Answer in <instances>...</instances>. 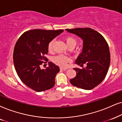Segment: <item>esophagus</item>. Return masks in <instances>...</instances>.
Listing matches in <instances>:
<instances>
[{
    "mask_svg": "<svg viewBox=\"0 0 122 122\" xmlns=\"http://www.w3.org/2000/svg\"><path fill=\"white\" fill-rule=\"evenodd\" d=\"M60 69H61V70H67V68H66V67H60Z\"/></svg>",
    "mask_w": 122,
    "mask_h": 122,
    "instance_id": "obj_1",
    "label": "esophagus"
}]
</instances>
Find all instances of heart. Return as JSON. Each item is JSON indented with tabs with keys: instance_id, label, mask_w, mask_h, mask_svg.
Masks as SVG:
<instances>
[{
	"instance_id": "heart-1",
	"label": "heart",
	"mask_w": 122,
	"mask_h": 122,
	"mask_svg": "<svg viewBox=\"0 0 122 122\" xmlns=\"http://www.w3.org/2000/svg\"><path fill=\"white\" fill-rule=\"evenodd\" d=\"M65 41L67 44V47L69 48H74L75 46H76L77 41L75 38L74 37L68 36H66L65 38ZM54 43V40H52L49 43L48 46V49L49 51L51 52L53 50V46ZM69 61V58H67V57L63 56V55H58V56L55 57L53 58V62L56 64L58 65L61 66H65L67 65V63Z\"/></svg>"
}]
</instances>
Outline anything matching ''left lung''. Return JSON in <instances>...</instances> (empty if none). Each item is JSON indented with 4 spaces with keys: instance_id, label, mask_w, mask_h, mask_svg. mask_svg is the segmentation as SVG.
Returning <instances> with one entry per match:
<instances>
[{
    "instance_id": "left-lung-1",
    "label": "left lung",
    "mask_w": 122,
    "mask_h": 122,
    "mask_svg": "<svg viewBox=\"0 0 122 122\" xmlns=\"http://www.w3.org/2000/svg\"><path fill=\"white\" fill-rule=\"evenodd\" d=\"M83 39L81 53L75 64L84 68H74L76 75L70 80L72 86L89 90L102 82L108 71L110 63V55L107 43L101 34L88 27L66 29Z\"/></svg>"
}]
</instances>
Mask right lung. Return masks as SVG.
Returning <instances> with one entry per match:
<instances>
[{"instance_id":"add662e5","label":"right lung","mask_w":122,"mask_h":122,"mask_svg":"<svg viewBox=\"0 0 122 122\" xmlns=\"http://www.w3.org/2000/svg\"><path fill=\"white\" fill-rule=\"evenodd\" d=\"M63 31L41 29L27 31L15 44L13 62L17 74L25 85L35 91H44L55 86L59 67L52 62H48L46 69H41L40 66L48 61L46 55L49 43Z\"/></svg>"}]
</instances>
